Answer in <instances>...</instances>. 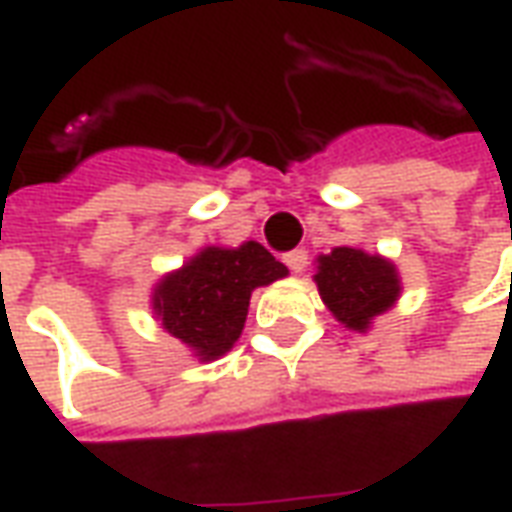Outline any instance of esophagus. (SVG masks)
Segmentation results:
<instances>
[{"instance_id":"34e87169","label":"esophagus","mask_w":512,"mask_h":512,"mask_svg":"<svg viewBox=\"0 0 512 512\" xmlns=\"http://www.w3.org/2000/svg\"><path fill=\"white\" fill-rule=\"evenodd\" d=\"M307 260H310V257H307V249H293V252L285 255V263H288L290 271H296V274H301V271L307 268Z\"/></svg>"}]
</instances>
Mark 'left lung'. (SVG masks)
Masks as SVG:
<instances>
[{
	"label": "left lung",
	"mask_w": 512,
	"mask_h": 512,
	"mask_svg": "<svg viewBox=\"0 0 512 512\" xmlns=\"http://www.w3.org/2000/svg\"><path fill=\"white\" fill-rule=\"evenodd\" d=\"M315 282L334 318L354 332H365L370 321L389 310L400 293L392 263L348 246H337L332 255L318 260Z\"/></svg>",
	"instance_id": "1"
}]
</instances>
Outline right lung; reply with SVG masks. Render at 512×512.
Listing matches in <instances>:
<instances>
[{
	"label": "right lung",
	"instance_id": "obj_1",
	"mask_svg": "<svg viewBox=\"0 0 512 512\" xmlns=\"http://www.w3.org/2000/svg\"><path fill=\"white\" fill-rule=\"evenodd\" d=\"M285 274L288 268L255 241L238 249L208 246L178 274L161 279L153 307L172 337L200 359H216L244 329L252 290Z\"/></svg>",
	"mask_w": 512,
	"mask_h": 512
}]
</instances>
